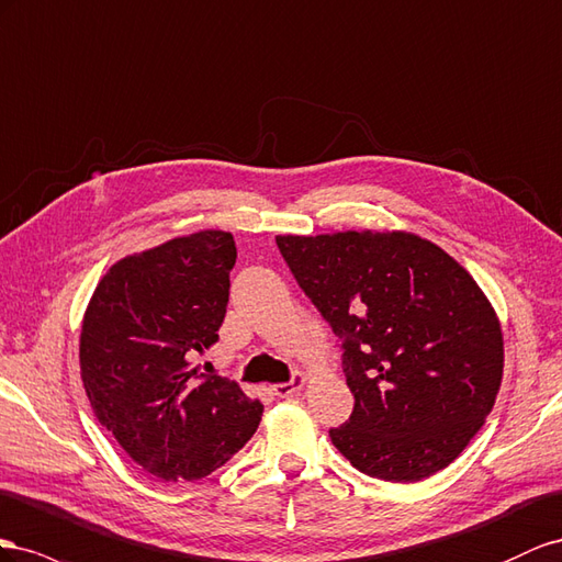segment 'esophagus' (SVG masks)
Instances as JSON below:
<instances>
[{"mask_svg": "<svg viewBox=\"0 0 562 562\" xmlns=\"http://www.w3.org/2000/svg\"><path fill=\"white\" fill-rule=\"evenodd\" d=\"M306 381H308L306 374L294 372L290 381L278 383V386H272V391H276V395H280V397H290V395H294L296 391H301L303 386H306Z\"/></svg>", "mask_w": 562, "mask_h": 562, "instance_id": "obj_1", "label": "esophagus"}]
</instances>
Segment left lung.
Masks as SVG:
<instances>
[{
	"label": "left lung",
	"instance_id": "1",
	"mask_svg": "<svg viewBox=\"0 0 562 562\" xmlns=\"http://www.w3.org/2000/svg\"><path fill=\"white\" fill-rule=\"evenodd\" d=\"M344 350L356 405L329 438L358 471L416 483L485 424L502 386L499 319L450 254L409 233L278 235Z\"/></svg>",
	"mask_w": 562,
	"mask_h": 562
}]
</instances>
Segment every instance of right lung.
<instances>
[{"mask_svg":"<svg viewBox=\"0 0 562 562\" xmlns=\"http://www.w3.org/2000/svg\"><path fill=\"white\" fill-rule=\"evenodd\" d=\"M235 259L231 233L169 239L112 266L85 313L79 367L95 419L165 483L214 473L261 422L237 381L190 367L218 341Z\"/></svg>","mask_w":562,"mask_h":562,"instance_id":"1","label":"right lung"}]
</instances>
